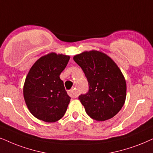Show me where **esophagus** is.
<instances>
[{
  "label": "esophagus",
  "instance_id": "esophagus-1",
  "mask_svg": "<svg viewBox=\"0 0 153 153\" xmlns=\"http://www.w3.org/2000/svg\"><path fill=\"white\" fill-rule=\"evenodd\" d=\"M68 93L69 96L71 97H73V98H75L78 96V92H77L75 89L70 90L68 91Z\"/></svg>",
  "mask_w": 153,
  "mask_h": 153
}]
</instances>
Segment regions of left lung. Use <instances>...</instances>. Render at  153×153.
Listing matches in <instances>:
<instances>
[{"mask_svg": "<svg viewBox=\"0 0 153 153\" xmlns=\"http://www.w3.org/2000/svg\"><path fill=\"white\" fill-rule=\"evenodd\" d=\"M73 60L88 81V92L78 97L86 113L98 121L111 119L126 97V83L119 68L107 54L94 50L75 55Z\"/></svg>", "mask_w": 153, "mask_h": 153, "instance_id": "obj_1", "label": "left lung"}]
</instances>
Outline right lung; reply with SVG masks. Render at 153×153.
<instances>
[{"mask_svg": "<svg viewBox=\"0 0 153 153\" xmlns=\"http://www.w3.org/2000/svg\"><path fill=\"white\" fill-rule=\"evenodd\" d=\"M70 56L50 53L39 59L29 71L23 88L25 103L32 114L45 122L64 116L71 97L59 75Z\"/></svg>", "mask_w": 153, "mask_h": 153, "instance_id": "add662e5", "label": "right lung"}]
</instances>
